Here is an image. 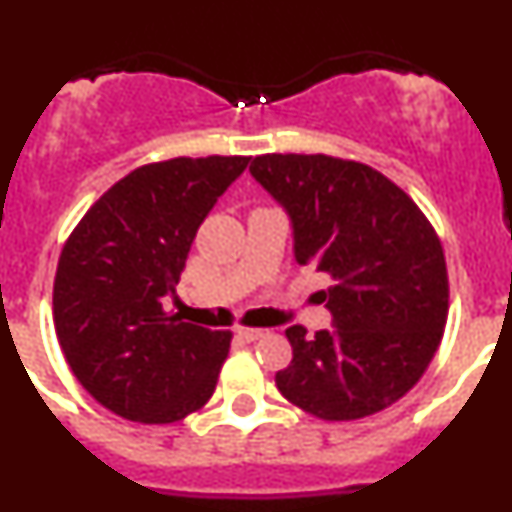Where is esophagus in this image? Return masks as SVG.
<instances>
[{
    "label": "esophagus",
    "mask_w": 512,
    "mask_h": 512,
    "mask_svg": "<svg viewBox=\"0 0 512 512\" xmlns=\"http://www.w3.org/2000/svg\"><path fill=\"white\" fill-rule=\"evenodd\" d=\"M235 333H238V336H241L243 341H248V343L259 341V338L264 336V330H261V328H238Z\"/></svg>",
    "instance_id": "1"
}]
</instances>
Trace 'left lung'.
Wrapping results in <instances>:
<instances>
[{
    "label": "left lung",
    "mask_w": 512,
    "mask_h": 512,
    "mask_svg": "<svg viewBox=\"0 0 512 512\" xmlns=\"http://www.w3.org/2000/svg\"><path fill=\"white\" fill-rule=\"evenodd\" d=\"M251 176L284 207L295 259L330 279L333 330L287 328L292 361L277 387L323 420L390 408L431 364L449 315V277L436 230L408 194L372 166L266 153Z\"/></svg>",
    "instance_id": "obj_1"
}]
</instances>
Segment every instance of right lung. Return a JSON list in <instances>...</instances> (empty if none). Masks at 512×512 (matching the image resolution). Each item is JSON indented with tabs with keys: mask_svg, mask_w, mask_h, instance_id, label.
Masks as SVG:
<instances>
[{
	"mask_svg": "<svg viewBox=\"0 0 512 512\" xmlns=\"http://www.w3.org/2000/svg\"><path fill=\"white\" fill-rule=\"evenodd\" d=\"M246 156L171 158L122 176L89 207L58 259L53 323L81 387L112 413L174 423L200 410L230 330L182 323L174 297L197 228Z\"/></svg>",
	"mask_w": 512,
	"mask_h": 512,
	"instance_id": "right-lung-1",
	"label": "right lung"
}]
</instances>
